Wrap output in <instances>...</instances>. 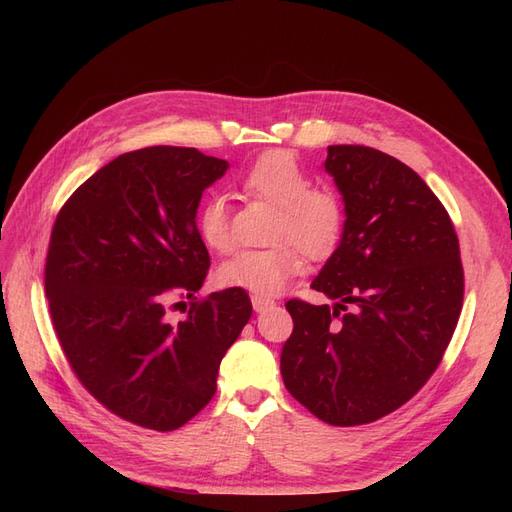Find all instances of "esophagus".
I'll return each instance as SVG.
<instances>
[{
	"label": "esophagus",
	"instance_id": "1",
	"mask_svg": "<svg viewBox=\"0 0 512 512\" xmlns=\"http://www.w3.org/2000/svg\"><path fill=\"white\" fill-rule=\"evenodd\" d=\"M273 305H275V301L269 297H260V294H254L252 297V307L256 309V312H265V309H269Z\"/></svg>",
	"mask_w": 512,
	"mask_h": 512
}]
</instances>
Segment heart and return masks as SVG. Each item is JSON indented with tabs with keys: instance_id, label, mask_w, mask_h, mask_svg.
Instances as JSON below:
<instances>
[{
	"instance_id": "obj_1",
	"label": "heart",
	"mask_w": 512,
	"mask_h": 512,
	"mask_svg": "<svg viewBox=\"0 0 512 512\" xmlns=\"http://www.w3.org/2000/svg\"><path fill=\"white\" fill-rule=\"evenodd\" d=\"M307 170L288 151L262 153L239 179L241 192L275 207L269 239L277 241L262 250H243L224 260L218 282L226 288L277 294L305 269L303 252L329 258L344 237V200L329 185H309ZM198 237L213 252H228L235 245L226 198L211 194L196 215Z\"/></svg>"
}]
</instances>
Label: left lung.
I'll use <instances>...</instances> for the list:
<instances>
[{"label":"left lung","mask_w":512,"mask_h":512,"mask_svg":"<svg viewBox=\"0 0 512 512\" xmlns=\"http://www.w3.org/2000/svg\"><path fill=\"white\" fill-rule=\"evenodd\" d=\"M327 173L344 196L342 243L312 288L335 301L290 299L282 348L288 393L337 427L374 423L438 369L463 305L451 215L410 166L363 145H331Z\"/></svg>","instance_id":"left-lung-1"}]
</instances>
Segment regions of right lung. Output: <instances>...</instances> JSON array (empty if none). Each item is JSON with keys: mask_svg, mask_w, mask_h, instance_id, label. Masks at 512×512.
Listing matches in <instances>:
<instances>
[{"mask_svg": "<svg viewBox=\"0 0 512 512\" xmlns=\"http://www.w3.org/2000/svg\"><path fill=\"white\" fill-rule=\"evenodd\" d=\"M228 168L192 147H145L91 175L57 213L44 292L59 346L119 418L173 431L203 410L252 316L241 288L194 294L209 271L196 209ZM191 299L189 318L167 312Z\"/></svg>", "mask_w": 512, "mask_h": 512, "instance_id": "right-lung-1", "label": "right lung"}]
</instances>
